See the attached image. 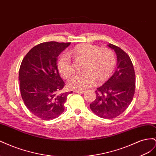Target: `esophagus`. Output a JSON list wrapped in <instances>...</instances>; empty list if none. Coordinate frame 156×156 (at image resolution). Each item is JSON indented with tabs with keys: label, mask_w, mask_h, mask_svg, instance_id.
Instances as JSON below:
<instances>
[{
	"label": "esophagus",
	"mask_w": 156,
	"mask_h": 156,
	"mask_svg": "<svg viewBox=\"0 0 156 156\" xmlns=\"http://www.w3.org/2000/svg\"><path fill=\"white\" fill-rule=\"evenodd\" d=\"M73 92L75 93H79V94H83L84 92V91H83V90H75Z\"/></svg>",
	"instance_id": "1"
}]
</instances>
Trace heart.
I'll use <instances>...</instances> for the list:
<instances>
[{
  "instance_id": "heart-1",
  "label": "heart",
  "mask_w": 156,
  "mask_h": 156,
  "mask_svg": "<svg viewBox=\"0 0 156 156\" xmlns=\"http://www.w3.org/2000/svg\"><path fill=\"white\" fill-rule=\"evenodd\" d=\"M69 56L75 60L84 61L82 73L75 75L69 79L68 87L70 89L82 90L92 86L96 81L101 83L111 77L116 66V58L113 52L101 49L91 44H81L62 53L58 58L57 69L64 78L70 77L73 68Z\"/></svg>"
}]
</instances>
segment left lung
Listing matches in <instances>:
<instances>
[{
  "instance_id": "obj_1",
  "label": "left lung",
  "mask_w": 156,
  "mask_h": 156,
  "mask_svg": "<svg viewBox=\"0 0 156 156\" xmlns=\"http://www.w3.org/2000/svg\"><path fill=\"white\" fill-rule=\"evenodd\" d=\"M117 56V68L108 81L96 90V98L90 108L103 119H112L126 111L135 94V74L129 55L122 49L109 44Z\"/></svg>"
}]
</instances>
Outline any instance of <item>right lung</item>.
Wrapping results in <instances>:
<instances>
[{
	"instance_id": "1",
	"label": "right lung",
	"mask_w": 156,
	"mask_h": 156,
	"mask_svg": "<svg viewBox=\"0 0 156 156\" xmlns=\"http://www.w3.org/2000/svg\"><path fill=\"white\" fill-rule=\"evenodd\" d=\"M70 43L44 42L34 46L23 59L19 72L25 105L42 120H52L64 111L71 92L61 93L65 84L57 69V57Z\"/></svg>"
}]
</instances>
